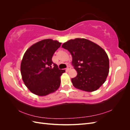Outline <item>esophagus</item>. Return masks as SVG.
I'll list each match as a JSON object with an SVG mask.
<instances>
[{"label": "esophagus", "instance_id": "obj_1", "mask_svg": "<svg viewBox=\"0 0 130 130\" xmlns=\"http://www.w3.org/2000/svg\"><path fill=\"white\" fill-rule=\"evenodd\" d=\"M70 69H71V67H70V66H68V67L66 68V70H67V71H69V70Z\"/></svg>", "mask_w": 130, "mask_h": 130}]
</instances>
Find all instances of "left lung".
Wrapping results in <instances>:
<instances>
[{"label":"left lung","instance_id":"8db88e82","mask_svg":"<svg viewBox=\"0 0 130 130\" xmlns=\"http://www.w3.org/2000/svg\"><path fill=\"white\" fill-rule=\"evenodd\" d=\"M62 47L68 50L72 56V64L77 73L72 78L74 87L86 92L99 88L109 73V59L105 51L85 38L70 40Z\"/></svg>","mask_w":130,"mask_h":130}]
</instances>
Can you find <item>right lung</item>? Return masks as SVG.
<instances>
[{
  "label": "right lung",
  "mask_w": 130,
  "mask_h": 130,
  "mask_svg": "<svg viewBox=\"0 0 130 130\" xmlns=\"http://www.w3.org/2000/svg\"><path fill=\"white\" fill-rule=\"evenodd\" d=\"M61 44L57 41L45 39L31 45L25 52L21 73L23 82L31 92L45 96L60 87V76L65 70L59 69L52 57Z\"/></svg>",
  "instance_id": "add662e5"
}]
</instances>
